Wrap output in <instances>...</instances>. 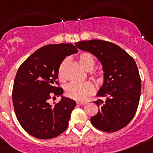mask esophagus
Instances as JSON below:
<instances>
[{"mask_svg":"<svg viewBox=\"0 0 153 153\" xmlns=\"http://www.w3.org/2000/svg\"><path fill=\"white\" fill-rule=\"evenodd\" d=\"M76 103L78 105H80V106H83V105H86V102H83V101H76Z\"/></svg>","mask_w":153,"mask_h":153,"instance_id":"obj_1","label":"esophagus"}]
</instances>
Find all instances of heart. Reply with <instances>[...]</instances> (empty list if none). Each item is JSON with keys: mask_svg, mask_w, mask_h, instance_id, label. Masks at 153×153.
I'll return each instance as SVG.
<instances>
[{"mask_svg": "<svg viewBox=\"0 0 153 153\" xmlns=\"http://www.w3.org/2000/svg\"><path fill=\"white\" fill-rule=\"evenodd\" d=\"M78 60L82 67L86 70H91L95 66V58L91 53L87 52L82 53L78 56ZM68 62V59H64L59 66L58 68V76L60 80L66 79V66ZM95 78H97L98 82H102L103 80V75L101 74H96ZM66 95L70 98L75 100H84L89 96L92 95L94 92V87L90 82L84 83H76L73 82L66 86Z\"/></svg>", "mask_w": 153, "mask_h": 153, "instance_id": "1", "label": "heart"}]
</instances>
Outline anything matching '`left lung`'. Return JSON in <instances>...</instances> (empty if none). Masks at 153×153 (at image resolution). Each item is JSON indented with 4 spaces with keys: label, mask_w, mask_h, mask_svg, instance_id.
Masks as SVG:
<instances>
[{
    "label": "left lung",
    "mask_w": 153,
    "mask_h": 153,
    "mask_svg": "<svg viewBox=\"0 0 153 153\" xmlns=\"http://www.w3.org/2000/svg\"><path fill=\"white\" fill-rule=\"evenodd\" d=\"M77 48L90 52L102 65L104 83L94 101L100 109L90 121L106 132H117L129 123L137 110L141 94V79L133 58L111 42L91 40L76 43Z\"/></svg>",
    "instance_id": "obj_1"
}]
</instances>
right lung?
I'll use <instances>...</instances> for the list:
<instances>
[{"instance_id":"obj_1","label":"right lung","mask_w":153,"mask_h":153,"mask_svg":"<svg viewBox=\"0 0 153 153\" xmlns=\"http://www.w3.org/2000/svg\"><path fill=\"white\" fill-rule=\"evenodd\" d=\"M77 51L71 44H50L35 51L19 67L12 100L18 122L30 136L50 140L67 129L76 102L63 97L52 106L49 100L63 93L56 80L59 66Z\"/></svg>"}]
</instances>
